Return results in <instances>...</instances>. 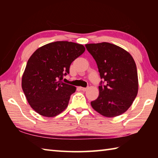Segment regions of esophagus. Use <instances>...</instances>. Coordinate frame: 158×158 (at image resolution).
<instances>
[{
	"mask_svg": "<svg viewBox=\"0 0 158 158\" xmlns=\"http://www.w3.org/2000/svg\"><path fill=\"white\" fill-rule=\"evenodd\" d=\"M80 89H81L82 91H86L88 88H82V87H80Z\"/></svg>",
	"mask_w": 158,
	"mask_h": 158,
	"instance_id": "1",
	"label": "esophagus"
}]
</instances>
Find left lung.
Segmentation results:
<instances>
[{"mask_svg": "<svg viewBox=\"0 0 158 158\" xmlns=\"http://www.w3.org/2000/svg\"><path fill=\"white\" fill-rule=\"evenodd\" d=\"M85 47L98 66L100 78L99 95L91 102L96 111L106 117L122 115L136 98L139 79L136 63L129 52L109 43H89Z\"/></svg>", "mask_w": 158, "mask_h": 158, "instance_id": "obj_1", "label": "left lung"}]
</instances>
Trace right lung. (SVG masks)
<instances>
[{
    "mask_svg": "<svg viewBox=\"0 0 158 158\" xmlns=\"http://www.w3.org/2000/svg\"><path fill=\"white\" fill-rule=\"evenodd\" d=\"M83 45L56 41L38 48L28 60L22 78L27 101L39 115L53 117L68 106L75 86L63 83L71 63L85 52Z\"/></svg>",
    "mask_w": 158,
    "mask_h": 158,
    "instance_id": "1",
    "label": "right lung"
}]
</instances>
